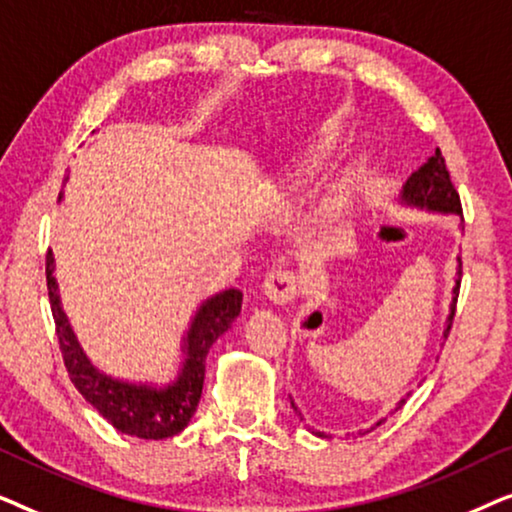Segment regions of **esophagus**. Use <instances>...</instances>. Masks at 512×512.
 Listing matches in <instances>:
<instances>
[{
  "mask_svg": "<svg viewBox=\"0 0 512 512\" xmlns=\"http://www.w3.org/2000/svg\"><path fill=\"white\" fill-rule=\"evenodd\" d=\"M263 291H265V296H268L270 300H275V303H279V305L291 303L298 293L296 272L289 268H275L272 272H268V277H265V282H263Z\"/></svg>",
  "mask_w": 512,
  "mask_h": 512,
  "instance_id": "1",
  "label": "esophagus"
}]
</instances>
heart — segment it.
Instances as JSON below:
<instances>
[{
  "mask_svg": "<svg viewBox=\"0 0 512 512\" xmlns=\"http://www.w3.org/2000/svg\"><path fill=\"white\" fill-rule=\"evenodd\" d=\"M338 142H340V128L335 123H321L317 132L307 139L305 149L298 153L296 163L289 167V179L291 181H307V179H314L317 174L324 170L328 160L338 149ZM349 198H352V186L345 184L340 186L338 191H335L331 198H328L326 207H324V221H335L340 219L342 212H345L347 205H349Z\"/></svg>",
  "mask_w": 512,
  "mask_h": 512,
  "instance_id": "1",
  "label": "heart"
}]
</instances>
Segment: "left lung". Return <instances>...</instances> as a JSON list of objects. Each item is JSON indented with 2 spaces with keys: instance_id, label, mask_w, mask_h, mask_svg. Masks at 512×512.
I'll list each match as a JSON object with an SVG mask.
<instances>
[{
  "instance_id": "obj_1",
  "label": "left lung",
  "mask_w": 512,
  "mask_h": 512,
  "mask_svg": "<svg viewBox=\"0 0 512 512\" xmlns=\"http://www.w3.org/2000/svg\"><path fill=\"white\" fill-rule=\"evenodd\" d=\"M401 202H403V205H408V207L429 209V212L461 216L459 193L452 184L450 172H447L445 158H443V153H440V149H436V153H433V156L426 160V163L419 167L417 172L410 174L408 181L403 184ZM461 221H464V219H461ZM457 261H459L457 275L461 277V258H457ZM452 293H454V296H452V305H450V317H447V328H445L443 338H447V333H450V326H452V319H454V305H457V296H459V279H457V286H454ZM293 410L298 412L296 405H293ZM298 415H300V412H298ZM382 422H384V419H380V422H377L375 426H380ZM317 436L326 438L321 431H317Z\"/></svg>"
}]
</instances>
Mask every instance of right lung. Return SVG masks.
Masks as SVG:
<instances>
[{"instance_id": "add662e5", "label": "right lung", "mask_w": 512, "mask_h": 512, "mask_svg": "<svg viewBox=\"0 0 512 512\" xmlns=\"http://www.w3.org/2000/svg\"><path fill=\"white\" fill-rule=\"evenodd\" d=\"M62 198V195H60ZM53 254L46 256V284L51 298V312L55 319L60 352L65 359L67 373L72 377L79 394L114 426L116 431L144 440H163L177 436L191 422L198 410L202 384H205V361L209 347L216 338L233 326L242 310V291L226 289L207 298L198 307L184 338L186 359L181 363L177 380L165 387L116 380L97 370L76 340L69 326L67 314L62 312L58 282H55Z\"/></svg>"}]
</instances>
